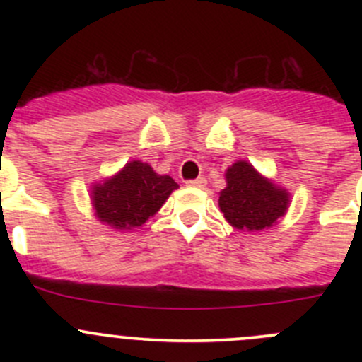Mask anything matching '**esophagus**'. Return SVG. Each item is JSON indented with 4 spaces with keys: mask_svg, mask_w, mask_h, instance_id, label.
<instances>
[{
    "mask_svg": "<svg viewBox=\"0 0 362 362\" xmlns=\"http://www.w3.org/2000/svg\"><path fill=\"white\" fill-rule=\"evenodd\" d=\"M187 185H189V187L203 189L204 185H206V178H203V177H198V178H194V180H187Z\"/></svg>",
    "mask_w": 362,
    "mask_h": 362,
    "instance_id": "34e87169",
    "label": "esophagus"
}]
</instances>
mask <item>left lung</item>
<instances>
[{"label": "left lung", "instance_id": "1", "mask_svg": "<svg viewBox=\"0 0 362 362\" xmlns=\"http://www.w3.org/2000/svg\"><path fill=\"white\" fill-rule=\"evenodd\" d=\"M226 180L228 187L218 196V206L236 229L261 231L286 214L289 194L262 178L245 160L233 164Z\"/></svg>", "mask_w": 362, "mask_h": 362}]
</instances>
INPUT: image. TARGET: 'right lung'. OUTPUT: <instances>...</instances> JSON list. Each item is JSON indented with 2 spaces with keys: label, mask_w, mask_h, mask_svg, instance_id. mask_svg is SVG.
Returning a JSON list of instances; mask_svg holds the SVG:
<instances>
[{
  "label": "right lung",
  "mask_w": 362,
  "mask_h": 362,
  "mask_svg": "<svg viewBox=\"0 0 362 362\" xmlns=\"http://www.w3.org/2000/svg\"><path fill=\"white\" fill-rule=\"evenodd\" d=\"M177 187L171 177H160L148 164L133 160L110 180L94 185L93 204L98 218L112 228H138L163 206Z\"/></svg>",
  "instance_id": "1"
}]
</instances>
